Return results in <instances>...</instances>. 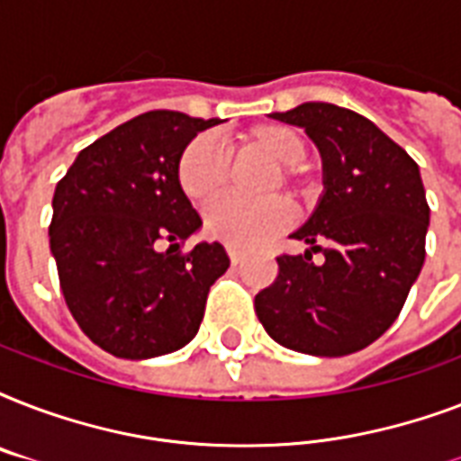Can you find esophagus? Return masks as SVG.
Wrapping results in <instances>:
<instances>
[{"instance_id":"obj_1","label":"esophagus","mask_w":461,"mask_h":461,"mask_svg":"<svg viewBox=\"0 0 461 461\" xmlns=\"http://www.w3.org/2000/svg\"><path fill=\"white\" fill-rule=\"evenodd\" d=\"M227 256H230L231 266H239V263H241V258H244V253L239 251L237 246H227Z\"/></svg>"}]
</instances>
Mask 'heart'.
Segmentation results:
<instances>
[{"label":"heart","instance_id":"b5f03b06","mask_svg":"<svg viewBox=\"0 0 461 461\" xmlns=\"http://www.w3.org/2000/svg\"><path fill=\"white\" fill-rule=\"evenodd\" d=\"M234 143L239 153L260 155L275 165L263 184L266 191H277L285 186L302 203L313 198L315 184L306 165H302L306 158V146L294 129L285 124H258L239 133ZM176 179L188 201L195 205H208L227 191L230 162L212 140L201 136L181 150ZM292 217L294 210L282 195H270L263 201L227 198L205 212V230L210 237L220 239L224 244L256 249L287 230Z\"/></svg>","mask_w":461,"mask_h":461}]
</instances>
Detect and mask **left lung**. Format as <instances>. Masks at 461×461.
Here are the masks:
<instances>
[{
	"instance_id": "obj_1",
	"label": "left lung",
	"mask_w": 461,
	"mask_h": 461,
	"mask_svg": "<svg viewBox=\"0 0 461 461\" xmlns=\"http://www.w3.org/2000/svg\"><path fill=\"white\" fill-rule=\"evenodd\" d=\"M273 117L318 146L325 194L292 234L308 251L277 256L256 315L287 349L347 357L397 321L421 273L430 208L419 165L371 119L337 104L303 103Z\"/></svg>"
}]
</instances>
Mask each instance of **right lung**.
Masks as SVG:
<instances>
[{
	"label": "right lung",
	"mask_w": 461,
	"mask_h": 461,
	"mask_svg": "<svg viewBox=\"0 0 461 461\" xmlns=\"http://www.w3.org/2000/svg\"><path fill=\"white\" fill-rule=\"evenodd\" d=\"M220 119L153 110L83 148L54 188L50 249L78 328L119 358L181 349L201 328L222 244H181L201 227L176 179L181 150ZM170 244L167 252L161 249Z\"/></svg>",
	"instance_id": "right-lung-1"
}]
</instances>
